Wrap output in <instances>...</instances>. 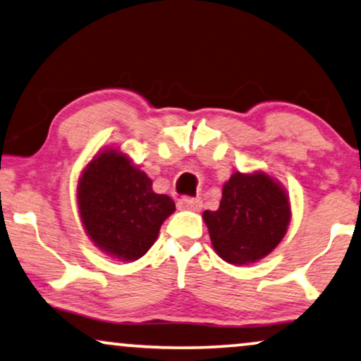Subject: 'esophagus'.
Segmentation results:
<instances>
[{
	"label": "esophagus",
	"instance_id": "esophagus-1",
	"mask_svg": "<svg viewBox=\"0 0 361 361\" xmlns=\"http://www.w3.org/2000/svg\"><path fill=\"white\" fill-rule=\"evenodd\" d=\"M177 207L182 211H201L202 199L201 197H182L177 202Z\"/></svg>",
	"mask_w": 361,
	"mask_h": 361
}]
</instances>
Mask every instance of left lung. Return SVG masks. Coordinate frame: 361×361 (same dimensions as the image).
Listing matches in <instances>:
<instances>
[{
	"instance_id": "1",
	"label": "left lung",
	"mask_w": 361,
	"mask_h": 361,
	"mask_svg": "<svg viewBox=\"0 0 361 361\" xmlns=\"http://www.w3.org/2000/svg\"><path fill=\"white\" fill-rule=\"evenodd\" d=\"M214 251L235 266L252 264L281 243L291 221L286 189L266 172H234L217 211H204Z\"/></svg>"
}]
</instances>
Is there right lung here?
Listing matches in <instances>:
<instances>
[{
  "label": "right lung",
  "mask_w": 361,
  "mask_h": 361,
  "mask_svg": "<svg viewBox=\"0 0 361 361\" xmlns=\"http://www.w3.org/2000/svg\"><path fill=\"white\" fill-rule=\"evenodd\" d=\"M83 229L100 251L118 261H137L157 239L176 211L166 194L120 149H104L83 167L77 185Z\"/></svg>",
  "instance_id": "obj_1"
}]
</instances>
